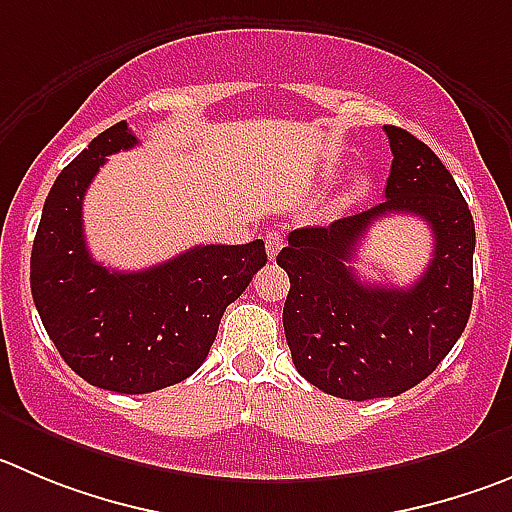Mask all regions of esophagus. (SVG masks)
I'll list each match as a JSON object with an SVG mask.
<instances>
[{
    "label": "esophagus",
    "mask_w": 512,
    "mask_h": 512,
    "mask_svg": "<svg viewBox=\"0 0 512 512\" xmlns=\"http://www.w3.org/2000/svg\"><path fill=\"white\" fill-rule=\"evenodd\" d=\"M265 247H267V257H275L280 250H283V234L280 232H270L265 237Z\"/></svg>",
    "instance_id": "1"
}]
</instances>
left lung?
<instances>
[{
	"label": "left lung",
	"mask_w": 512,
	"mask_h": 512,
	"mask_svg": "<svg viewBox=\"0 0 512 512\" xmlns=\"http://www.w3.org/2000/svg\"><path fill=\"white\" fill-rule=\"evenodd\" d=\"M384 131L394 154L384 202L331 227L293 229L278 255L290 278L283 326L295 369L351 401L399 396L427 379L472 310L470 207L427 143L404 128ZM386 213H414L433 229V260L409 289L361 284L350 267L360 237Z\"/></svg>",
	"instance_id": "left-lung-1"
}]
</instances>
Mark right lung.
<instances>
[{"label":"right lung","mask_w":512,"mask_h":512,"mask_svg":"<svg viewBox=\"0 0 512 512\" xmlns=\"http://www.w3.org/2000/svg\"><path fill=\"white\" fill-rule=\"evenodd\" d=\"M138 143L126 121L90 141L52 184L30 260L37 313L65 364L98 389L148 394L204 364L219 321L267 262L265 242L197 245L138 272L90 257L83 197L105 156Z\"/></svg>","instance_id":"right-lung-1"}]
</instances>
